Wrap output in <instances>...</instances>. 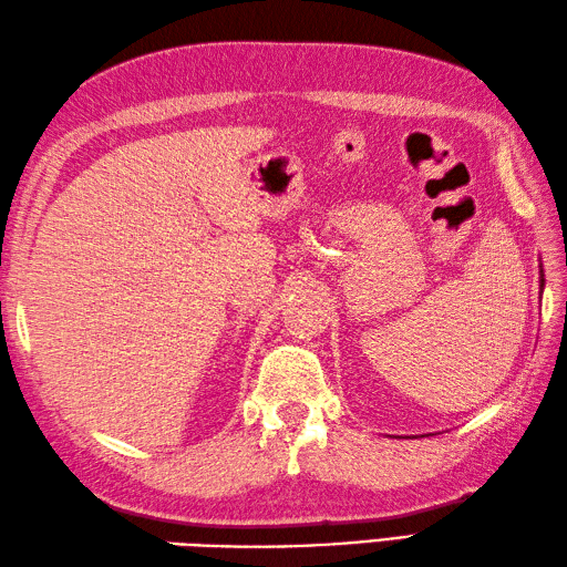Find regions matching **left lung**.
<instances>
[{"label": "left lung", "mask_w": 567, "mask_h": 567, "mask_svg": "<svg viewBox=\"0 0 567 567\" xmlns=\"http://www.w3.org/2000/svg\"><path fill=\"white\" fill-rule=\"evenodd\" d=\"M544 286H546V279H544V269H538V288H540V293H544Z\"/></svg>", "instance_id": "left-lung-1"}]
</instances>
